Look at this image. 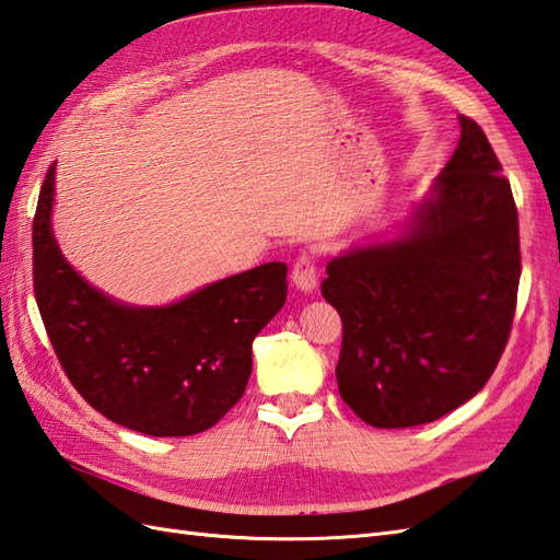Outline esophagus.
Segmentation results:
<instances>
[{
	"label": "esophagus",
	"instance_id": "esophagus-1",
	"mask_svg": "<svg viewBox=\"0 0 560 560\" xmlns=\"http://www.w3.org/2000/svg\"><path fill=\"white\" fill-rule=\"evenodd\" d=\"M291 279L295 283V289H301L305 293L315 291L317 285V265H315V257L303 253L298 255V259L293 262V269H291Z\"/></svg>",
	"mask_w": 560,
	"mask_h": 560
}]
</instances>
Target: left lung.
<instances>
[{"mask_svg":"<svg viewBox=\"0 0 560 560\" xmlns=\"http://www.w3.org/2000/svg\"><path fill=\"white\" fill-rule=\"evenodd\" d=\"M520 283V229L509 178L470 116L410 233L327 265L339 310L336 382L360 420L402 429L470 400L509 343Z\"/></svg>","mask_w":560,"mask_h":560,"instance_id":"left-lung-1","label":"left lung"}]
</instances>
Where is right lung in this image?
Masks as SVG:
<instances>
[{"mask_svg":"<svg viewBox=\"0 0 560 560\" xmlns=\"http://www.w3.org/2000/svg\"><path fill=\"white\" fill-rule=\"evenodd\" d=\"M55 164L33 219V289L51 348L90 406L150 436H190L241 400L253 339L285 303L283 262L205 285L166 307H128L69 267L51 236Z\"/></svg>","mask_w":560,"mask_h":560,"instance_id":"right-lung-1","label":"right lung"}]
</instances>
